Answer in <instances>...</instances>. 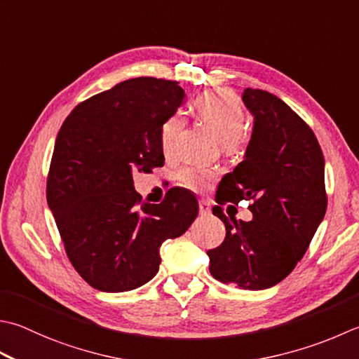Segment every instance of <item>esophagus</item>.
<instances>
[{
	"instance_id": "34e87169",
	"label": "esophagus",
	"mask_w": 359,
	"mask_h": 359,
	"mask_svg": "<svg viewBox=\"0 0 359 359\" xmlns=\"http://www.w3.org/2000/svg\"><path fill=\"white\" fill-rule=\"evenodd\" d=\"M199 212L201 215H210L212 213V207H210V202L207 199L199 201Z\"/></svg>"
}]
</instances>
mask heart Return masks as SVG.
<instances>
[{
	"label": "heart",
	"mask_w": 359,
	"mask_h": 359,
	"mask_svg": "<svg viewBox=\"0 0 359 359\" xmlns=\"http://www.w3.org/2000/svg\"><path fill=\"white\" fill-rule=\"evenodd\" d=\"M193 110L203 124H207L216 138L221 142L222 149L230 156L240 154L244 147L243 129L245 124L244 110L236 96L229 90H213L207 91L193 104ZM184 128V121L179 115H172L161 124L160 128V143L165 154L174 149L175 140ZM215 177L212 168L203 166H185L177 172V180L182 187L193 191L208 185V182Z\"/></svg>",
	"instance_id": "b5f03b06"
}]
</instances>
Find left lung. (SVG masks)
<instances>
[{"instance_id":"8db88e82","label":"left lung","mask_w":359,"mask_h":359,"mask_svg":"<svg viewBox=\"0 0 359 359\" xmlns=\"http://www.w3.org/2000/svg\"><path fill=\"white\" fill-rule=\"evenodd\" d=\"M243 102L254 116L250 142L216 202L252 201V221L229 219L215 207L226 240L207 255L216 280L258 291L290 276L324 219L325 161L313 130L280 97L245 88Z\"/></svg>"}]
</instances>
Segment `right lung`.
I'll list each match as a JSON object with an SVG mask.
<instances>
[{
  "instance_id": "1",
  "label": "right lung",
  "mask_w": 359,
  "mask_h": 359,
  "mask_svg": "<svg viewBox=\"0 0 359 359\" xmlns=\"http://www.w3.org/2000/svg\"><path fill=\"white\" fill-rule=\"evenodd\" d=\"M174 81L135 77L91 96L55 138L46 199L74 269L95 290L124 292L158 272L160 245L199 213L187 189L142 202L133 171L163 166L160 128L185 104Z\"/></svg>"
}]
</instances>
